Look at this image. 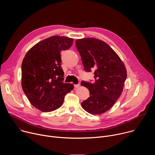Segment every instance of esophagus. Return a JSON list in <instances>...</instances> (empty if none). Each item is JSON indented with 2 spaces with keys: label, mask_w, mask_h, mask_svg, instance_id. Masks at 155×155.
Instances as JSON below:
<instances>
[{
  "label": "esophagus",
  "mask_w": 155,
  "mask_h": 155,
  "mask_svg": "<svg viewBox=\"0 0 155 155\" xmlns=\"http://www.w3.org/2000/svg\"><path fill=\"white\" fill-rule=\"evenodd\" d=\"M80 86V83L77 84H74V87H79Z\"/></svg>",
  "instance_id": "1"
}]
</instances>
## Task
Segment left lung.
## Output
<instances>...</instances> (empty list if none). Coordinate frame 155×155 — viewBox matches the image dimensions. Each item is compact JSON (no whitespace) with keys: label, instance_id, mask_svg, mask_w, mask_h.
<instances>
[{"label":"left lung","instance_id":"1","mask_svg":"<svg viewBox=\"0 0 155 155\" xmlns=\"http://www.w3.org/2000/svg\"><path fill=\"white\" fill-rule=\"evenodd\" d=\"M87 72L94 71L95 81L81 82L90 91V97L81 102L83 108L92 115H101L111 108L121 96L127 72L125 66L108 44L94 38L75 41Z\"/></svg>","mask_w":155,"mask_h":155}]
</instances>
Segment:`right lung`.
I'll return each instance as SVG.
<instances>
[{
  "mask_svg": "<svg viewBox=\"0 0 155 155\" xmlns=\"http://www.w3.org/2000/svg\"><path fill=\"white\" fill-rule=\"evenodd\" d=\"M73 44V38L55 35L40 41L25 55L21 65V85L31 104L43 112L62 105L73 84L64 83L61 54Z\"/></svg>",
  "mask_w": 155,
  "mask_h": 155,
  "instance_id": "right-lung-1",
  "label": "right lung"
}]
</instances>
